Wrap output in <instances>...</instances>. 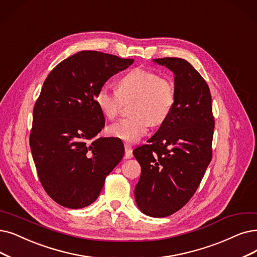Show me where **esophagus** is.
Returning <instances> with one entry per match:
<instances>
[{
  "instance_id": "1",
  "label": "esophagus",
  "mask_w": 257,
  "mask_h": 257,
  "mask_svg": "<svg viewBox=\"0 0 257 257\" xmlns=\"http://www.w3.org/2000/svg\"><path fill=\"white\" fill-rule=\"evenodd\" d=\"M124 149H125V158L130 159L133 157V149L128 143H124Z\"/></svg>"
}]
</instances>
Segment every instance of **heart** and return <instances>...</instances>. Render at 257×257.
Segmentation results:
<instances>
[{
    "label": "heart",
    "instance_id": "obj_1",
    "mask_svg": "<svg viewBox=\"0 0 257 257\" xmlns=\"http://www.w3.org/2000/svg\"><path fill=\"white\" fill-rule=\"evenodd\" d=\"M131 99H135L131 108L134 116L112 123L106 132L110 137L134 143L147 134L151 123L160 125L169 118L176 103V90L173 82L157 71L136 67L118 80L117 90L103 85L95 95L101 114L109 120L117 117L123 100Z\"/></svg>",
    "mask_w": 257,
    "mask_h": 257
}]
</instances>
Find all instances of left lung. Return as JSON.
Here are the masks:
<instances>
[{"instance_id": "obj_1", "label": "left lung", "mask_w": 257, "mask_h": 257, "mask_svg": "<svg viewBox=\"0 0 257 257\" xmlns=\"http://www.w3.org/2000/svg\"><path fill=\"white\" fill-rule=\"evenodd\" d=\"M174 73L176 103L149 145L134 150L141 166L138 208L152 217L179 211L198 189L212 159L214 117L207 82L181 58L154 60Z\"/></svg>"}]
</instances>
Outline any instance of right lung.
<instances>
[{"label":"right lung","instance_id":"right-lung-1","mask_svg":"<svg viewBox=\"0 0 257 257\" xmlns=\"http://www.w3.org/2000/svg\"><path fill=\"white\" fill-rule=\"evenodd\" d=\"M133 62L100 51H79L44 81L34 107L29 146L41 184L60 206L81 209L93 203L124 155L117 138L94 140L105 125L95 95Z\"/></svg>","mask_w":257,"mask_h":257}]
</instances>
